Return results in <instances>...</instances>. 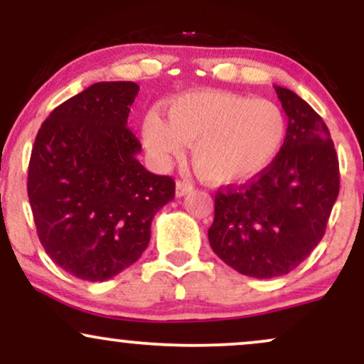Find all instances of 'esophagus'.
Listing matches in <instances>:
<instances>
[{
	"label": "esophagus",
	"instance_id": "1",
	"mask_svg": "<svg viewBox=\"0 0 364 364\" xmlns=\"http://www.w3.org/2000/svg\"><path fill=\"white\" fill-rule=\"evenodd\" d=\"M193 190V183L191 181H178L176 183V196L178 198H181V196H185L186 193H190V191Z\"/></svg>",
	"mask_w": 364,
	"mask_h": 364
}]
</instances>
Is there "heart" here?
<instances>
[{"label":"heart","mask_w":364,"mask_h":364,"mask_svg":"<svg viewBox=\"0 0 364 364\" xmlns=\"http://www.w3.org/2000/svg\"><path fill=\"white\" fill-rule=\"evenodd\" d=\"M141 132L145 147L161 164L181 156L190 144L200 176L235 185L272 164L286 140L287 121L272 101L207 90L173 99L168 119L150 112Z\"/></svg>","instance_id":"heart-1"}]
</instances>
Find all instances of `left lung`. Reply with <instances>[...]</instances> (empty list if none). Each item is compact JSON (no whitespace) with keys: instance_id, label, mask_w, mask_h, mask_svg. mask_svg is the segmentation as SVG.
I'll return each instance as SVG.
<instances>
[{"instance_id":"8db88e82","label":"left lung","mask_w":364,"mask_h":364,"mask_svg":"<svg viewBox=\"0 0 364 364\" xmlns=\"http://www.w3.org/2000/svg\"><path fill=\"white\" fill-rule=\"evenodd\" d=\"M287 114L279 156L253 181L215 193L208 241L240 274H289L325 235L339 195V159L323 119L298 94L274 85Z\"/></svg>"}]
</instances>
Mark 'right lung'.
<instances>
[{
  "label": "right lung",
  "mask_w": 364,
  "mask_h": 364,
  "mask_svg": "<svg viewBox=\"0 0 364 364\" xmlns=\"http://www.w3.org/2000/svg\"><path fill=\"white\" fill-rule=\"evenodd\" d=\"M135 82H99L54 109L37 133L27 191L41 245L65 272L102 282L147 248L171 176L140 164L128 124Z\"/></svg>",
  "instance_id": "obj_1"
}]
</instances>
